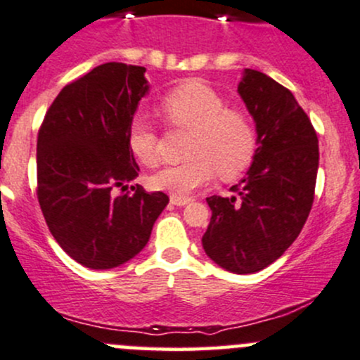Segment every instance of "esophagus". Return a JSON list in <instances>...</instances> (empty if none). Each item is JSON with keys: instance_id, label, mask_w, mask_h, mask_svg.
Segmentation results:
<instances>
[{"instance_id": "1", "label": "esophagus", "mask_w": 360, "mask_h": 360, "mask_svg": "<svg viewBox=\"0 0 360 360\" xmlns=\"http://www.w3.org/2000/svg\"><path fill=\"white\" fill-rule=\"evenodd\" d=\"M190 202H193L191 196H170V203H172V205L184 207V205H188Z\"/></svg>"}]
</instances>
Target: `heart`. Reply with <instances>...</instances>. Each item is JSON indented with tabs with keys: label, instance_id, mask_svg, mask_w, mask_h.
<instances>
[{
	"label": "heart",
	"instance_id": "b5f03b06",
	"mask_svg": "<svg viewBox=\"0 0 360 360\" xmlns=\"http://www.w3.org/2000/svg\"><path fill=\"white\" fill-rule=\"evenodd\" d=\"M162 113L174 127L190 131L191 136L188 160L150 177L155 190L188 196L209 183L215 172L221 179H234L252 164L257 151L253 124L245 113L228 110L226 101L203 82L191 81L174 89L162 101ZM127 145L143 165L157 164L158 136L143 115L131 120Z\"/></svg>",
	"mask_w": 360,
	"mask_h": 360
}]
</instances>
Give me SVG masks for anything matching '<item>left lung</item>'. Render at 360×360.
<instances>
[{"mask_svg": "<svg viewBox=\"0 0 360 360\" xmlns=\"http://www.w3.org/2000/svg\"><path fill=\"white\" fill-rule=\"evenodd\" d=\"M238 93L253 117L257 151L236 195L209 196L203 250L236 274L262 271L297 240L314 202L319 145L307 113L290 89L245 69Z\"/></svg>", "mask_w": 360, "mask_h": 360, "instance_id": "8db88e82", "label": "left lung"}]
</instances>
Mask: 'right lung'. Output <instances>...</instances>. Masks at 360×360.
Returning a JSON list of instances; mask_svg holds the SVG:
<instances>
[{
    "label": "right lung",
    "instance_id": "obj_1",
    "mask_svg": "<svg viewBox=\"0 0 360 360\" xmlns=\"http://www.w3.org/2000/svg\"><path fill=\"white\" fill-rule=\"evenodd\" d=\"M145 67L110 62L60 91L37 134V200L56 243L89 269H113L146 247L169 196L131 186L127 131L150 86Z\"/></svg>",
    "mask_w": 360,
    "mask_h": 360
}]
</instances>
